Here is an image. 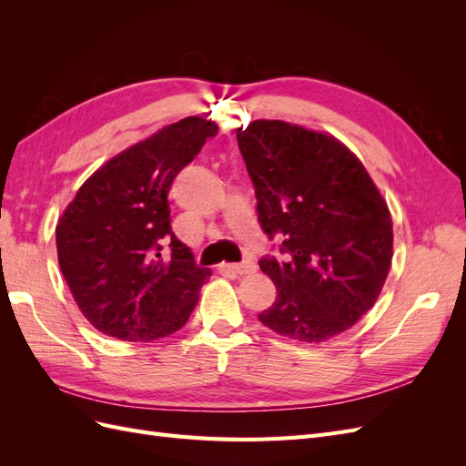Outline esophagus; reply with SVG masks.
Instances as JSON below:
<instances>
[{
	"label": "esophagus",
	"instance_id": "obj_1",
	"mask_svg": "<svg viewBox=\"0 0 466 466\" xmlns=\"http://www.w3.org/2000/svg\"><path fill=\"white\" fill-rule=\"evenodd\" d=\"M228 270L233 272V274H238V276H245V274H250L257 270V264L252 260H245L241 264H228Z\"/></svg>",
	"mask_w": 466,
	"mask_h": 466
}]
</instances>
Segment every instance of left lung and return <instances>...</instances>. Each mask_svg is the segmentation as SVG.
Masks as SVG:
<instances>
[{
  "instance_id": "left-lung-1",
  "label": "left lung",
  "mask_w": 466,
  "mask_h": 466,
  "mask_svg": "<svg viewBox=\"0 0 466 466\" xmlns=\"http://www.w3.org/2000/svg\"><path fill=\"white\" fill-rule=\"evenodd\" d=\"M237 142L260 228L288 255L258 260L278 291L258 320L299 342L348 330L377 301L392 258L390 214L371 177L336 137L281 120H255Z\"/></svg>"
}]
</instances>
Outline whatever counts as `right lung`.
Instances as JSON below:
<instances>
[{
  "mask_svg": "<svg viewBox=\"0 0 466 466\" xmlns=\"http://www.w3.org/2000/svg\"><path fill=\"white\" fill-rule=\"evenodd\" d=\"M216 134L198 116L167 126L98 168L66 208L56 228L60 268L96 330L147 342L187 324L209 270L175 237L167 196Z\"/></svg>",
  "mask_w": 466,
  "mask_h": 466,
  "instance_id": "right-lung-1",
  "label": "right lung"
}]
</instances>
